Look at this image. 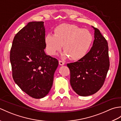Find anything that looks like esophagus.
Segmentation results:
<instances>
[{
    "instance_id": "obj_1",
    "label": "esophagus",
    "mask_w": 121,
    "mask_h": 121,
    "mask_svg": "<svg viewBox=\"0 0 121 121\" xmlns=\"http://www.w3.org/2000/svg\"><path fill=\"white\" fill-rule=\"evenodd\" d=\"M59 65H65V62H63V61H61V60H59Z\"/></svg>"
}]
</instances>
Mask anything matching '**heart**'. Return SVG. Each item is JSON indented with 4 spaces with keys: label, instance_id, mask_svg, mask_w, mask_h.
I'll return each mask as SVG.
<instances>
[{
    "label": "heart",
    "instance_id": "b5f03b06",
    "mask_svg": "<svg viewBox=\"0 0 121 121\" xmlns=\"http://www.w3.org/2000/svg\"><path fill=\"white\" fill-rule=\"evenodd\" d=\"M54 32V34L49 33L45 38L47 52L56 55L63 45V56H69L73 60L84 57L93 41V36L89 30L75 25L61 24L56 27Z\"/></svg>",
    "mask_w": 121,
    "mask_h": 121
}]
</instances>
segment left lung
Returning <instances> with one entry per match:
<instances>
[{
    "instance_id": "8db88e82",
    "label": "left lung",
    "mask_w": 121,
    "mask_h": 121,
    "mask_svg": "<svg viewBox=\"0 0 121 121\" xmlns=\"http://www.w3.org/2000/svg\"><path fill=\"white\" fill-rule=\"evenodd\" d=\"M92 27L95 39L91 49L78 61L67 64L71 87L81 96L93 95L101 88L110 66L107 41L98 29Z\"/></svg>"
}]
</instances>
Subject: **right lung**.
<instances>
[{"label":"right lung","instance_id":"1","mask_svg":"<svg viewBox=\"0 0 121 121\" xmlns=\"http://www.w3.org/2000/svg\"><path fill=\"white\" fill-rule=\"evenodd\" d=\"M44 22H30L15 35L10 50L12 77L18 86L34 98L47 95L59 65L45 52Z\"/></svg>","mask_w":121,"mask_h":121}]
</instances>
